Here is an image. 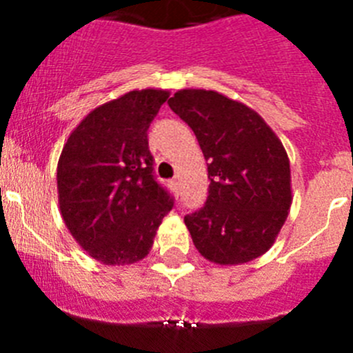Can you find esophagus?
<instances>
[{
	"mask_svg": "<svg viewBox=\"0 0 353 353\" xmlns=\"http://www.w3.org/2000/svg\"><path fill=\"white\" fill-rule=\"evenodd\" d=\"M170 185H171V189H173L174 192H179V182H176V180H171Z\"/></svg>",
	"mask_w": 353,
	"mask_h": 353,
	"instance_id": "1",
	"label": "esophagus"
}]
</instances>
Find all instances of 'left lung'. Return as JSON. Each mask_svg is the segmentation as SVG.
<instances>
[{"instance_id":"obj_1","label":"left lung","mask_w":353,"mask_h":353,"mask_svg":"<svg viewBox=\"0 0 353 353\" xmlns=\"http://www.w3.org/2000/svg\"><path fill=\"white\" fill-rule=\"evenodd\" d=\"M168 104L194 130L208 161L207 201L183 217L199 254L219 265L265 254L292 207L281 139L254 109L214 90H179Z\"/></svg>"}]
</instances>
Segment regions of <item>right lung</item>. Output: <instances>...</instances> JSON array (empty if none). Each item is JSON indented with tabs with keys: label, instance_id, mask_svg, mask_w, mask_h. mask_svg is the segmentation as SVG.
Listing matches in <instances>:
<instances>
[{
	"label": "right lung",
	"instance_id": "1",
	"mask_svg": "<svg viewBox=\"0 0 353 353\" xmlns=\"http://www.w3.org/2000/svg\"><path fill=\"white\" fill-rule=\"evenodd\" d=\"M166 90H134L95 108L72 130L56 180L60 212L77 244L104 265L143 260L173 198L155 182L148 127Z\"/></svg>",
	"mask_w": 353,
	"mask_h": 353
}]
</instances>
